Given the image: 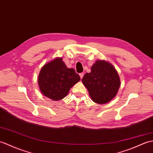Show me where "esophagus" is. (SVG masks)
Instances as JSON below:
<instances>
[{
  "label": "esophagus",
  "instance_id": "1",
  "mask_svg": "<svg viewBox=\"0 0 153 153\" xmlns=\"http://www.w3.org/2000/svg\"><path fill=\"white\" fill-rule=\"evenodd\" d=\"M83 76H84V74H83V73H80V74H79V76H80V77H81V79H82Z\"/></svg>",
  "mask_w": 153,
  "mask_h": 153
}]
</instances>
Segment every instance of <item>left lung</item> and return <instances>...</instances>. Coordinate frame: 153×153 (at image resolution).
<instances>
[{"mask_svg": "<svg viewBox=\"0 0 153 153\" xmlns=\"http://www.w3.org/2000/svg\"><path fill=\"white\" fill-rule=\"evenodd\" d=\"M81 81L92 100L99 104L113 100L120 85L119 74L115 67L104 60H97L91 66V72L85 74Z\"/></svg>", "mask_w": 153, "mask_h": 153, "instance_id": "1", "label": "left lung"}]
</instances>
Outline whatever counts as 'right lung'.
Instances as JSON below:
<instances>
[{"instance_id": "add662e5", "label": "right lung", "mask_w": 153, "mask_h": 153, "mask_svg": "<svg viewBox=\"0 0 153 153\" xmlns=\"http://www.w3.org/2000/svg\"><path fill=\"white\" fill-rule=\"evenodd\" d=\"M80 76L67 68L61 57H56L42 66L38 77L40 90L45 97L56 101L66 97Z\"/></svg>"}]
</instances>
